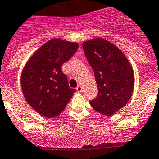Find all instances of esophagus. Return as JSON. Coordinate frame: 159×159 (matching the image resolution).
<instances>
[{
    "label": "esophagus",
    "instance_id": "34e87169",
    "mask_svg": "<svg viewBox=\"0 0 159 159\" xmlns=\"http://www.w3.org/2000/svg\"><path fill=\"white\" fill-rule=\"evenodd\" d=\"M76 89H77V91H78V92H81V91H82V87H81V85H78V86H77V88H76Z\"/></svg>",
    "mask_w": 159,
    "mask_h": 159
}]
</instances>
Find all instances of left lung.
Listing matches in <instances>:
<instances>
[{"mask_svg":"<svg viewBox=\"0 0 159 159\" xmlns=\"http://www.w3.org/2000/svg\"><path fill=\"white\" fill-rule=\"evenodd\" d=\"M84 52L94 71L98 89L92 108L106 116H112L127 104L133 93L134 74L123 52L101 38L84 41Z\"/></svg>","mask_w":159,"mask_h":159,"instance_id":"1","label":"left lung"}]
</instances>
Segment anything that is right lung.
Returning a JSON list of instances; mask_svg holds the SVG:
<instances>
[{"label": "right lung", "mask_w": 159, "mask_h": 159, "mask_svg": "<svg viewBox=\"0 0 159 159\" xmlns=\"http://www.w3.org/2000/svg\"><path fill=\"white\" fill-rule=\"evenodd\" d=\"M78 43L53 38L34 52L20 75L22 93L35 111L45 118L61 114L76 91L69 86L61 66L78 49Z\"/></svg>", "instance_id": "1"}]
</instances>
